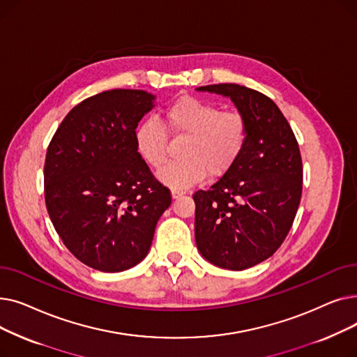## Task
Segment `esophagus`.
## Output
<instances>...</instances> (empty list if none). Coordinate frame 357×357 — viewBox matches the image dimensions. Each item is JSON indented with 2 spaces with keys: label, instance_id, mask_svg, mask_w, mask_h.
Masks as SVG:
<instances>
[{
  "label": "esophagus",
  "instance_id": "esophagus-1",
  "mask_svg": "<svg viewBox=\"0 0 357 357\" xmlns=\"http://www.w3.org/2000/svg\"><path fill=\"white\" fill-rule=\"evenodd\" d=\"M172 198L174 199H176V198H179V197H182L183 194H185V191H182V190H175V188H172Z\"/></svg>",
  "mask_w": 357,
  "mask_h": 357
}]
</instances>
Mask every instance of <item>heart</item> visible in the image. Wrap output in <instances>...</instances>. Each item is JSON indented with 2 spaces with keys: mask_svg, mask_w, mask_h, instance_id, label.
<instances>
[{
  "mask_svg": "<svg viewBox=\"0 0 357 357\" xmlns=\"http://www.w3.org/2000/svg\"><path fill=\"white\" fill-rule=\"evenodd\" d=\"M165 126L175 137H186L183 160L167 165L159 172L162 182L175 190L194 185L204 174L218 176L237 160L248 140V121L240 112L221 111L213 102L181 97L163 111ZM142 159L155 169L167 159V136L156 120H144L135 131Z\"/></svg>",
  "mask_w": 357,
  "mask_h": 357,
  "instance_id": "1",
  "label": "heart"
}]
</instances>
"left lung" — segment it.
Segmentation results:
<instances>
[{"label":"left lung","mask_w":357,"mask_h":357,"mask_svg":"<svg viewBox=\"0 0 357 357\" xmlns=\"http://www.w3.org/2000/svg\"><path fill=\"white\" fill-rule=\"evenodd\" d=\"M233 101L248 121L237 160L207 191H197L195 241L210 264L230 271L252 268L282 245L303 192V160L278 105L237 84L199 86Z\"/></svg>","instance_id":"obj_1"}]
</instances>
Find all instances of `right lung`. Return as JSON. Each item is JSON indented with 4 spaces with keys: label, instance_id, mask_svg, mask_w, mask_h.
<instances>
[{
    "label": "right lung",
    "instance_id": "add662e5",
    "mask_svg": "<svg viewBox=\"0 0 357 357\" xmlns=\"http://www.w3.org/2000/svg\"><path fill=\"white\" fill-rule=\"evenodd\" d=\"M156 97L111 89L73 107L47 147L45 199L69 252L101 272H123L147 256L171 205L137 152L135 131Z\"/></svg>",
    "mask_w": 357,
    "mask_h": 357
}]
</instances>
